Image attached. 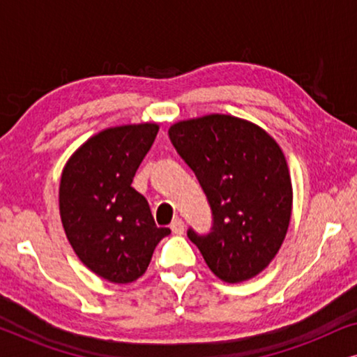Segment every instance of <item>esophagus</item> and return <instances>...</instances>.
<instances>
[{
    "label": "esophagus",
    "instance_id": "1",
    "mask_svg": "<svg viewBox=\"0 0 357 357\" xmlns=\"http://www.w3.org/2000/svg\"><path fill=\"white\" fill-rule=\"evenodd\" d=\"M170 229H172V232L175 234V236H182V234L185 232V224L182 219H175V221L170 224Z\"/></svg>",
    "mask_w": 357,
    "mask_h": 357
}]
</instances>
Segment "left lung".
Masks as SVG:
<instances>
[{
  "label": "left lung",
  "mask_w": 357,
  "mask_h": 357,
  "mask_svg": "<svg viewBox=\"0 0 357 357\" xmlns=\"http://www.w3.org/2000/svg\"><path fill=\"white\" fill-rule=\"evenodd\" d=\"M169 138L213 213L209 234L188 229V238L219 280L257 276L276 257L291 221V175L280 144L252 121L221 114L174 123Z\"/></svg>",
  "instance_id": "left-lung-1"
}]
</instances>
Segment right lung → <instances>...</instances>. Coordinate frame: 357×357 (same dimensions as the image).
I'll use <instances>...</instances> for the list:
<instances>
[{
    "instance_id": "add662e5",
    "label": "right lung",
    "mask_w": 357,
    "mask_h": 357,
    "mask_svg": "<svg viewBox=\"0 0 357 357\" xmlns=\"http://www.w3.org/2000/svg\"><path fill=\"white\" fill-rule=\"evenodd\" d=\"M159 125L107 128L68 159L60 180V216L79 260L97 276L126 284L148 270L169 227H158L148 199L131 187Z\"/></svg>"
}]
</instances>
